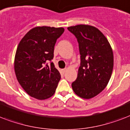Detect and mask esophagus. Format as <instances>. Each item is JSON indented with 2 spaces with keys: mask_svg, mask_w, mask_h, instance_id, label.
<instances>
[{
  "mask_svg": "<svg viewBox=\"0 0 130 130\" xmlns=\"http://www.w3.org/2000/svg\"><path fill=\"white\" fill-rule=\"evenodd\" d=\"M66 71H67V69H62V70H61V71H62L63 73H65V72H66Z\"/></svg>",
  "mask_w": 130,
  "mask_h": 130,
  "instance_id": "1",
  "label": "esophagus"
}]
</instances>
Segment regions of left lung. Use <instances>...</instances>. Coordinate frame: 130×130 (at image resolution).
Instances as JSON below:
<instances>
[{
  "label": "left lung",
  "mask_w": 130,
  "mask_h": 130,
  "mask_svg": "<svg viewBox=\"0 0 130 130\" xmlns=\"http://www.w3.org/2000/svg\"><path fill=\"white\" fill-rule=\"evenodd\" d=\"M67 29L77 38L81 55L72 89L82 99H92L101 93L110 80L114 61L113 50L105 35L94 26L77 25Z\"/></svg>",
  "instance_id": "obj_1"
}]
</instances>
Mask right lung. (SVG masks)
Returning <instances> with one entry per match:
<instances>
[{"label":"right lung","mask_w":130,"mask_h":130,"mask_svg":"<svg viewBox=\"0 0 130 130\" xmlns=\"http://www.w3.org/2000/svg\"><path fill=\"white\" fill-rule=\"evenodd\" d=\"M63 27L38 26L25 34L17 46L14 69L17 81L27 94L45 100L55 92L61 74L55 67L45 65L54 55V47Z\"/></svg>","instance_id":"right-lung-1"}]
</instances>
